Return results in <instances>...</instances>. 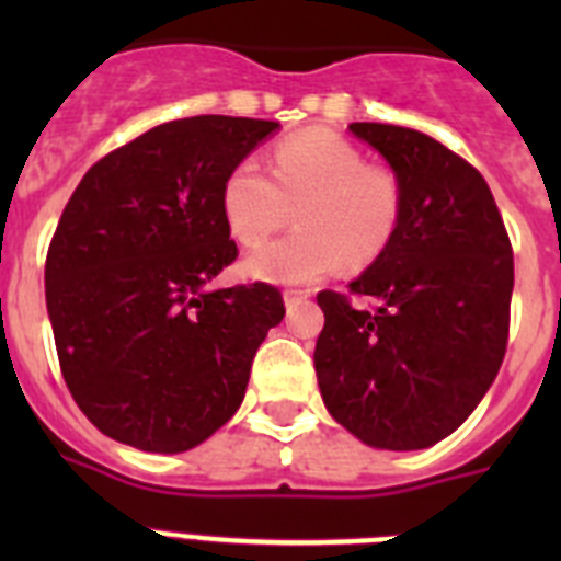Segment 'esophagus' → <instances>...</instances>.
Listing matches in <instances>:
<instances>
[{
  "instance_id": "1",
  "label": "esophagus",
  "mask_w": 561,
  "mask_h": 561,
  "mask_svg": "<svg viewBox=\"0 0 561 561\" xmlns=\"http://www.w3.org/2000/svg\"><path fill=\"white\" fill-rule=\"evenodd\" d=\"M306 297H309V291H304V289H286L284 291V304H286V309H297V306L304 304Z\"/></svg>"
}]
</instances>
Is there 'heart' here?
I'll use <instances>...</instances> for the list:
<instances>
[{"label": "heart", "mask_w": 561, "mask_h": 561, "mask_svg": "<svg viewBox=\"0 0 561 561\" xmlns=\"http://www.w3.org/2000/svg\"><path fill=\"white\" fill-rule=\"evenodd\" d=\"M291 236L261 247L244 272L280 286H306L348 266L374 264L388 250L404 213L399 173L368 165L354 142L331 131H300L270 153V176L257 162H238L221 185V216L238 244L255 247L289 221Z\"/></svg>", "instance_id": "obj_1"}]
</instances>
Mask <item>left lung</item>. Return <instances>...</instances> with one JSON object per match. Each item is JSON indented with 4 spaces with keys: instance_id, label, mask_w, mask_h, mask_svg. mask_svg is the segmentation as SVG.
Listing matches in <instances>:
<instances>
[{
    "instance_id": "1",
    "label": "left lung",
    "mask_w": 561,
    "mask_h": 561,
    "mask_svg": "<svg viewBox=\"0 0 561 561\" xmlns=\"http://www.w3.org/2000/svg\"><path fill=\"white\" fill-rule=\"evenodd\" d=\"M399 173L393 241L348 291H320L314 370L329 413L379 449H424L469 419L503 365L514 289L512 241L463 157L427 134L351 123Z\"/></svg>"
}]
</instances>
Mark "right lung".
I'll use <instances>...</instances> for the list:
<instances>
[{"label":"right lung","instance_id":"1","mask_svg":"<svg viewBox=\"0 0 561 561\" xmlns=\"http://www.w3.org/2000/svg\"><path fill=\"white\" fill-rule=\"evenodd\" d=\"M275 128L225 114L162 123L69 196L44 264L47 311L69 393L108 438L185 453L241 408L284 297L207 284L238 257L221 185Z\"/></svg>","mask_w":561,"mask_h":561}]
</instances>
